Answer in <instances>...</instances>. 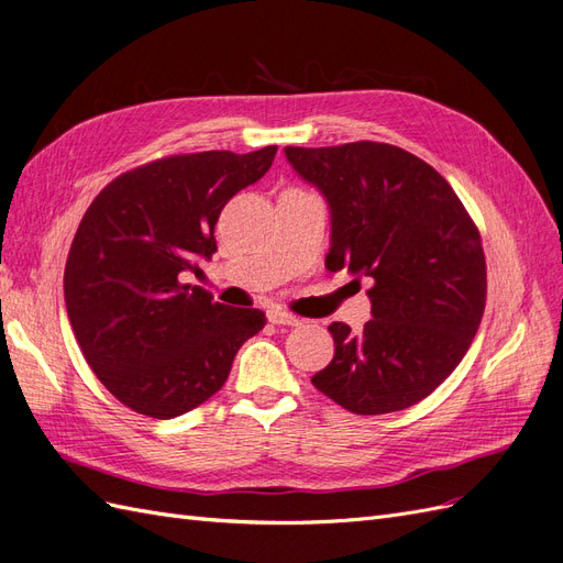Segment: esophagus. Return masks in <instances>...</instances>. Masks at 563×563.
Here are the masks:
<instances>
[{"mask_svg":"<svg viewBox=\"0 0 563 563\" xmlns=\"http://www.w3.org/2000/svg\"><path fill=\"white\" fill-rule=\"evenodd\" d=\"M267 319H269L272 323H277V327H298V323H300L298 317L288 314V312H284V310H269V312H267Z\"/></svg>","mask_w":563,"mask_h":563,"instance_id":"obj_1","label":"esophagus"}]
</instances>
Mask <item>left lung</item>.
Segmentation results:
<instances>
[{
  "instance_id": "left-lung-1",
  "label": "left lung",
  "mask_w": 563,
  "mask_h": 563,
  "mask_svg": "<svg viewBox=\"0 0 563 563\" xmlns=\"http://www.w3.org/2000/svg\"><path fill=\"white\" fill-rule=\"evenodd\" d=\"M329 203L327 267L371 282V319L333 321V360L312 385L352 413L401 411L444 383L486 305L482 236L444 176L387 143L284 147Z\"/></svg>"
}]
</instances>
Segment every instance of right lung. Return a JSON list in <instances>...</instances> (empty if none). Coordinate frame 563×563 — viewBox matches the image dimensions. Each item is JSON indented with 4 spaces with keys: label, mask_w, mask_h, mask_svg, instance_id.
Returning <instances> with one entry per match:
<instances>
[{
    "label": "right lung",
    "mask_w": 563,
    "mask_h": 563,
    "mask_svg": "<svg viewBox=\"0 0 563 563\" xmlns=\"http://www.w3.org/2000/svg\"><path fill=\"white\" fill-rule=\"evenodd\" d=\"M277 145L176 155L114 178L84 213L65 265V308L91 371L135 413L168 420L225 385L265 312L199 286L225 203L261 180Z\"/></svg>",
    "instance_id": "add662e5"
}]
</instances>
